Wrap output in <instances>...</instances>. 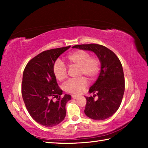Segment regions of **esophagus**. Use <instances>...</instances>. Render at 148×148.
Instances as JSON below:
<instances>
[{
	"mask_svg": "<svg viewBox=\"0 0 148 148\" xmlns=\"http://www.w3.org/2000/svg\"><path fill=\"white\" fill-rule=\"evenodd\" d=\"M71 97H72V99H77V97H78L77 95H71Z\"/></svg>",
	"mask_w": 148,
	"mask_h": 148,
	"instance_id": "obj_1",
	"label": "esophagus"
}]
</instances>
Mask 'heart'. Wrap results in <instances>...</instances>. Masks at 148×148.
Here are the masks:
<instances>
[{
    "label": "heart",
    "instance_id": "heart-1",
    "mask_svg": "<svg viewBox=\"0 0 148 148\" xmlns=\"http://www.w3.org/2000/svg\"><path fill=\"white\" fill-rule=\"evenodd\" d=\"M67 61L71 67H78L79 76H86L90 80L95 79L101 67L100 59L96 56H90L86 50L79 49L67 56ZM55 77L59 81H64L67 77V69L60 60H56L53 66ZM88 85L86 77H81L76 80L70 79L64 85V89L68 93L79 95Z\"/></svg>",
    "mask_w": 148,
    "mask_h": 148
}]
</instances>
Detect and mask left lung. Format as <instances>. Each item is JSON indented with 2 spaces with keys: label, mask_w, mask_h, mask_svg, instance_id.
<instances>
[{
  "label": "left lung",
  "mask_w": 148,
  "mask_h": 148,
  "mask_svg": "<svg viewBox=\"0 0 148 148\" xmlns=\"http://www.w3.org/2000/svg\"><path fill=\"white\" fill-rule=\"evenodd\" d=\"M79 48L93 51L101 62V70L96 82L90 87L93 97H86L85 114L96 120H103L114 114L119 108L125 92V78L121 63L111 49L98 44L75 45ZM98 99L95 100V96Z\"/></svg>",
  "instance_id": "obj_1"
}]
</instances>
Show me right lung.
Wrapping results in <instances>:
<instances>
[{"mask_svg": "<svg viewBox=\"0 0 148 148\" xmlns=\"http://www.w3.org/2000/svg\"><path fill=\"white\" fill-rule=\"evenodd\" d=\"M70 46L44 51L28 62L23 74L21 95L28 112L38 123L46 127L59 124L65 117V105L70 95L60 97V88L53 74L56 60ZM56 98L58 99L54 101Z\"/></svg>", "mask_w": 148, "mask_h": 148, "instance_id": "1", "label": "right lung"}]
</instances>
